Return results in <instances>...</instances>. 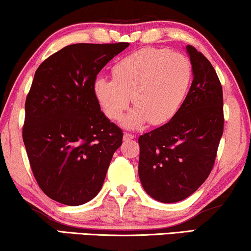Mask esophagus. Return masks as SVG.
Listing matches in <instances>:
<instances>
[{
  "label": "esophagus",
  "mask_w": 251,
  "mask_h": 251,
  "mask_svg": "<svg viewBox=\"0 0 251 251\" xmlns=\"http://www.w3.org/2000/svg\"><path fill=\"white\" fill-rule=\"evenodd\" d=\"M135 138V136L131 135V133H125V136H123V140H126V142H128V140H131Z\"/></svg>",
  "instance_id": "1"
}]
</instances>
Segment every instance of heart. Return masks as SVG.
<instances>
[{"label": "heart", "instance_id": "1", "mask_svg": "<svg viewBox=\"0 0 251 251\" xmlns=\"http://www.w3.org/2000/svg\"><path fill=\"white\" fill-rule=\"evenodd\" d=\"M114 80L97 77L96 98L111 120L119 121L130 105L123 126L140 128L149 121L160 126L173 119L184 100L192 76L190 60L184 54L145 48L123 58L113 68Z\"/></svg>", "mask_w": 251, "mask_h": 251}]
</instances>
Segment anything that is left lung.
Listing matches in <instances>:
<instances>
[{"instance_id": "left-lung-1", "label": "left lung", "mask_w": 251, "mask_h": 251, "mask_svg": "<svg viewBox=\"0 0 251 251\" xmlns=\"http://www.w3.org/2000/svg\"><path fill=\"white\" fill-rule=\"evenodd\" d=\"M193 81L173 119L139 137V179L154 200L174 203L193 194L214 167L224 130L223 89L207 58L187 46Z\"/></svg>"}]
</instances>
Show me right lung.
Wrapping results in <instances>:
<instances>
[{"instance_id":"obj_1","label":"right lung","mask_w":251,"mask_h":251,"mask_svg":"<svg viewBox=\"0 0 251 251\" xmlns=\"http://www.w3.org/2000/svg\"><path fill=\"white\" fill-rule=\"evenodd\" d=\"M129 43L71 44L34 75L25 102L23 140L44 193L66 205L92 200L104 184L123 132L101 112L94 83Z\"/></svg>"}]
</instances>
